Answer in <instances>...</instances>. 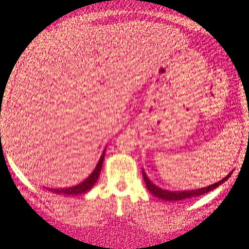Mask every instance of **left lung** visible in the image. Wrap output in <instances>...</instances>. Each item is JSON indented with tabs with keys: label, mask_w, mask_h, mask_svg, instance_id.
Returning <instances> with one entry per match:
<instances>
[{
	"label": "left lung",
	"mask_w": 249,
	"mask_h": 249,
	"mask_svg": "<svg viewBox=\"0 0 249 249\" xmlns=\"http://www.w3.org/2000/svg\"><path fill=\"white\" fill-rule=\"evenodd\" d=\"M232 172H233V171H232ZM232 172H231L230 174H227V176H226L224 179H221L220 181L215 182V184L210 185V186H207V187H202V188H198V190H191V191H167V190H162V188L156 186V185H154L153 182L147 178L146 173H145L144 171H142V177H144L145 184H146L147 190L150 191V192L152 193L154 196H157V198L162 199V200H168V201H177V200L196 198V196H202V194L211 192V191L214 190V188L218 187L219 185L224 184L226 180L230 178Z\"/></svg>",
	"instance_id": "left-lung-1"
}]
</instances>
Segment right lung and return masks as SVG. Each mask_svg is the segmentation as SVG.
Listing matches in <instances>:
<instances>
[{"instance_id": "right-lung-1", "label": "right lung", "mask_w": 249, "mask_h": 249, "mask_svg": "<svg viewBox=\"0 0 249 249\" xmlns=\"http://www.w3.org/2000/svg\"><path fill=\"white\" fill-rule=\"evenodd\" d=\"M104 156H105V151L103 152L101 159H99L98 164L93 170V172L84 181L81 182V184L76 185V186L72 187H67V188H50L51 192L57 193V194H67V196H78V194H83L85 192H88L89 190L92 188L93 185L96 184V181L98 180L99 173H101L102 166H103V161H104Z\"/></svg>"}]
</instances>
